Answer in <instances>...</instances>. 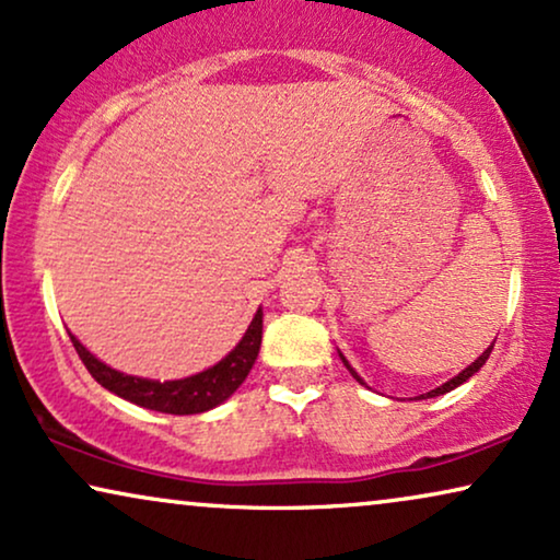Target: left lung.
Returning <instances> with one entry per match:
<instances>
[{"label": "left lung", "mask_w": 560, "mask_h": 560, "mask_svg": "<svg viewBox=\"0 0 560 560\" xmlns=\"http://www.w3.org/2000/svg\"><path fill=\"white\" fill-rule=\"evenodd\" d=\"M492 347H494V343H492ZM492 347H489V349L485 351V354H481V357L477 359V362H471L469 366H466V370H464V372H458L454 380H448V382H446V385H441V387H435V389H431V393H428L425 397H435V395L451 393V389H454V387H458V385H464V382H466V380H469V377H471V374H477V372L481 370V366H485V362H487V359H489V354H492ZM341 359H343V357H341ZM343 364H347V359H343ZM347 366H349V364H347ZM349 372H351V374H354V377L359 380V374H357L354 370H351V366H349ZM359 382H362V380H359Z\"/></svg>", "instance_id": "left-lung-1"}]
</instances>
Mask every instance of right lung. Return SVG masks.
Instances as JSON below:
<instances>
[{
  "mask_svg": "<svg viewBox=\"0 0 560 560\" xmlns=\"http://www.w3.org/2000/svg\"><path fill=\"white\" fill-rule=\"evenodd\" d=\"M68 336H71L73 347L79 351L81 362L86 364L91 377L109 389V393L125 397V400L135 405H142L148 410L171 412V416H196V412L217 408L219 402H224L247 380L252 364H255L259 354V343H262V311H257L247 334L242 336V341L219 364H213L211 370L201 374H194V377L173 382L140 380L132 377V374H121L104 362H98L94 354H89L86 347L73 334Z\"/></svg>",
  "mask_w": 560,
  "mask_h": 560,
  "instance_id": "right-lung-1",
  "label": "right lung"
}]
</instances>
